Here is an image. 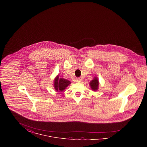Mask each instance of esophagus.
<instances>
[{"mask_svg": "<svg viewBox=\"0 0 147 147\" xmlns=\"http://www.w3.org/2000/svg\"><path fill=\"white\" fill-rule=\"evenodd\" d=\"M81 79L80 78H76V82H77V83H80V82H81Z\"/></svg>", "mask_w": 147, "mask_h": 147, "instance_id": "obj_1", "label": "esophagus"}]
</instances>
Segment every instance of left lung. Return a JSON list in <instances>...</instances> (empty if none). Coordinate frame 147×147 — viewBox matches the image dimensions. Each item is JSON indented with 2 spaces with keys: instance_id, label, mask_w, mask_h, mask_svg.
Wrapping results in <instances>:
<instances>
[{
  "instance_id": "8db88e82",
  "label": "left lung",
  "mask_w": 147,
  "mask_h": 147,
  "mask_svg": "<svg viewBox=\"0 0 147 147\" xmlns=\"http://www.w3.org/2000/svg\"><path fill=\"white\" fill-rule=\"evenodd\" d=\"M90 85L91 86V89L92 90H94V91L97 90L98 86V79L96 78H95V79H94L92 80H91Z\"/></svg>"
}]
</instances>
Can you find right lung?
<instances>
[{"mask_svg":"<svg viewBox=\"0 0 147 147\" xmlns=\"http://www.w3.org/2000/svg\"><path fill=\"white\" fill-rule=\"evenodd\" d=\"M70 82L67 79L63 78L59 79V77L57 76L55 80V88L57 91L59 90L62 91L70 84Z\"/></svg>","mask_w":147,"mask_h":147,"instance_id":"1","label":"right lung"}]
</instances>
